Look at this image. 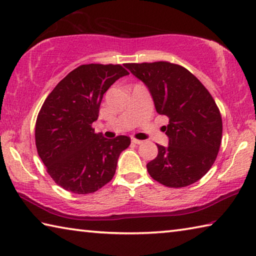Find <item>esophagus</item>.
Returning <instances> with one entry per match:
<instances>
[{
  "instance_id": "esophagus-1",
  "label": "esophagus",
  "mask_w": 256,
  "mask_h": 256,
  "mask_svg": "<svg viewBox=\"0 0 256 256\" xmlns=\"http://www.w3.org/2000/svg\"><path fill=\"white\" fill-rule=\"evenodd\" d=\"M142 142L144 141H141V140H136V138H132V144H141Z\"/></svg>"
}]
</instances>
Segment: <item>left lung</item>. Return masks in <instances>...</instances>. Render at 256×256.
Masks as SVG:
<instances>
[{
  "label": "left lung",
  "mask_w": 256,
  "mask_h": 256,
  "mask_svg": "<svg viewBox=\"0 0 256 256\" xmlns=\"http://www.w3.org/2000/svg\"><path fill=\"white\" fill-rule=\"evenodd\" d=\"M146 86L158 114L170 118L162 126L168 146L146 164L154 180L184 188L204 176L214 164L222 136V120L214 98L198 78L170 62L124 64Z\"/></svg>",
  "instance_id": "left-lung-1"
}]
</instances>
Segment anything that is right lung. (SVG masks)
<instances>
[{"label":"right lung","instance_id":"1","mask_svg":"<svg viewBox=\"0 0 256 256\" xmlns=\"http://www.w3.org/2000/svg\"><path fill=\"white\" fill-rule=\"evenodd\" d=\"M128 72L120 66L86 64L60 80L38 114L34 138L38 154L52 178L76 194L94 193L115 174L120 154L131 144L94 133L104 94Z\"/></svg>","mask_w":256,"mask_h":256}]
</instances>
